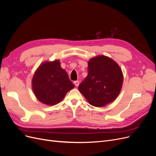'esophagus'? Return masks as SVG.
<instances>
[{
  "label": "esophagus",
  "mask_w": 156,
  "mask_h": 156,
  "mask_svg": "<svg viewBox=\"0 0 156 156\" xmlns=\"http://www.w3.org/2000/svg\"><path fill=\"white\" fill-rule=\"evenodd\" d=\"M74 84H75V86L78 87L79 84V81H74Z\"/></svg>",
  "instance_id": "34e87169"
}]
</instances>
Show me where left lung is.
<instances>
[{"instance_id": "obj_1", "label": "left lung", "mask_w": 156, "mask_h": 156, "mask_svg": "<svg viewBox=\"0 0 156 156\" xmlns=\"http://www.w3.org/2000/svg\"><path fill=\"white\" fill-rule=\"evenodd\" d=\"M88 73L79 84V90L90 104L104 107L119 95L124 76L119 65L105 55H99L88 62Z\"/></svg>"}]
</instances>
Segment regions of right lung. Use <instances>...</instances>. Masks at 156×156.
<instances>
[{
    "instance_id": "obj_1",
    "label": "right lung",
    "mask_w": 156,
    "mask_h": 156,
    "mask_svg": "<svg viewBox=\"0 0 156 156\" xmlns=\"http://www.w3.org/2000/svg\"><path fill=\"white\" fill-rule=\"evenodd\" d=\"M74 87L67 72L61 68L58 60L41 64L32 80V88L35 96L47 105L57 104Z\"/></svg>"
}]
</instances>
